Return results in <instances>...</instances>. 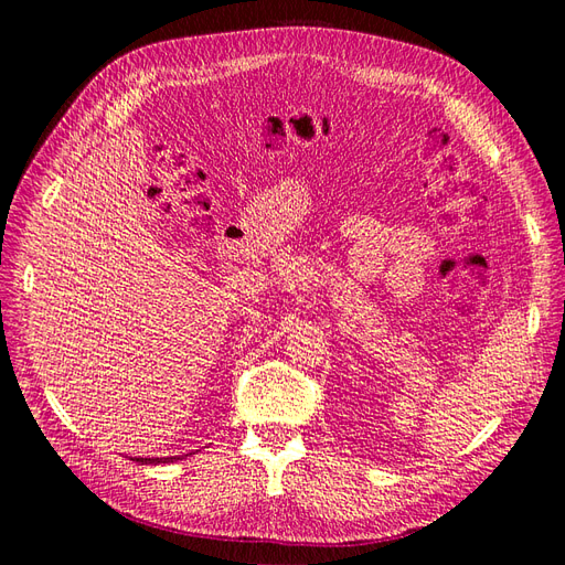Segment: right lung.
Returning <instances> with one entry per match:
<instances>
[{"label":"right lung","instance_id":"obj_1","mask_svg":"<svg viewBox=\"0 0 565 565\" xmlns=\"http://www.w3.org/2000/svg\"><path fill=\"white\" fill-rule=\"evenodd\" d=\"M183 457H188V455H177V457H131V461H139V465H172V461L183 459Z\"/></svg>","mask_w":565,"mask_h":565}]
</instances>
